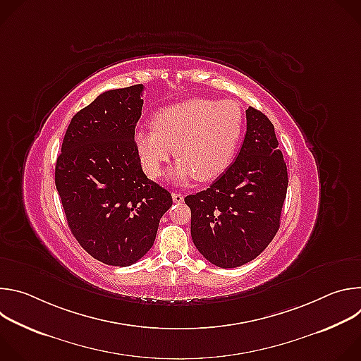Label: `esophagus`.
I'll list each match as a JSON object with an SVG mask.
<instances>
[{"label": "esophagus", "instance_id": "obj_1", "mask_svg": "<svg viewBox=\"0 0 361 361\" xmlns=\"http://www.w3.org/2000/svg\"><path fill=\"white\" fill-rule=\"evenodd\" d=\"M173 201L174 202H183L184 201V195L181 192H173Z\"/></svg>", "mask_w": 361, "mask_h": 361}]
</instances>
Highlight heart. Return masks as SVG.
<instances>
[{"instance_id":"heart-1","label":"heart","mask_w":361,"mask_h":361,"mask_svg":"<svg viewBox=\"0 0 361 361\" xmlns=\"http://www.w3.org/2000/svg\"><path fill=\"white\" fill-rule=\"evenodd\" d=\"M243 128L244 114L234 99L188 98L157 110L152 127L135 130L133 141L148 177L159 178L176 151L180 159L170 171L176 181H210L231 164Z\"/></svg>"}]
</instances>
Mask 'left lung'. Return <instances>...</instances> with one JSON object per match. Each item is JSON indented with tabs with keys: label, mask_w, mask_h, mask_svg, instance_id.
Returning <instances> with one entry per match:
<instances>
[{
	"label": "left lung",
	"mask_w": 361,
	"mask_h": 361,
	"mask_svg": "<svg viewBox=\"0 0 361 361\" xmlns=\"http://www.w3.org/2000/svg\"><path fill=\"white\" fill-rule=\"evenodd\" d=\"M247 131L235 161L210 185L184 198L191 237L205 260L240 267L260 255L280 228L288 177L271 121L245 110Z\"/></svg>",
	"instance_id": "left-lung-1"
}]
</instances>
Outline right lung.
Segmentation results:
<instances>
[{
	"instance_id": "right-lung-1",
	"label": "right lung",
	"mask_w": 361,
	"mask_h": 361,
	"mask_svg": "<svg viewBox=\"0 0 361 361\" xmlns=\"http://www.w3.org/2000/svg\"><path fill=\"white\" fill-rule=\"evenodd\" d=\"M142 84L99 94L71 120L56 164L68 227L95 260L127 267L152 247L171 194L142 173L133 135Z\"/></svg>"
}]
</instances>
